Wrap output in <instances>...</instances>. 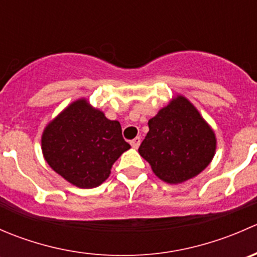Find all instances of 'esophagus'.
I'll return each instance as SVG.
<instances>
[{"label": "esophagus", "mask_w": 257, "mask_h": 257, "mask_svg": "<svg viewBox=\"0 0 257 257\" xmlns=\"http://www.w3.org/2000/svg\"><path fill=\"white\" fill-rule=\"evenodd\" d=\"M141 142H142L141 138H139V137H137V138H134L133 141L131 142V145L134 148V149H138L139 145H141Z\"/></svg>", "instance_id": "obj_1"}]
</instances>
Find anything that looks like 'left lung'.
Instances as JSON below:
<instances>
[{
	"mask_svg": "<svg viewBox=\"0 0 257 257\" xmlns=\"http://www.w3.org/2000/svg\"><path fill=\"white\" fill-rule=\"evenodd\" d=\"M148 125L138 152L165 183L180 184L196 177L214 158V131L183 95L162 108Z\"/></svg>",
	"mask_w": 257,
	"mask_h": 257,
	"instance_id": "1",
	"label": "left lung"
}]
</instances>
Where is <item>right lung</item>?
<instances>
[{
	"label": "right lung",
	"mask_w": 257,
	"mask_h": 257,
	"mask_svg": "<svg viewBox=\"0 0 257 257\" xmlns=\"http://www.w3.org/2000/svg\"><path fill=\"white\" fill-rule=\"evenodd\" d=\"M131 148L118 120H109L87 99L71 103L42 134V153L49 167L82 189L100 185L115 160Z\"/></svg>",
	"instance_id": "1"
}]
</instances>
